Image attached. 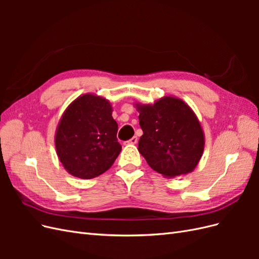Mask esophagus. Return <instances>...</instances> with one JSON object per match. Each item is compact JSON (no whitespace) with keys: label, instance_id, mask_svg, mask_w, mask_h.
Wrapping results in <instances>:
<instances>
[{"label":"esophagus","instance_id":"obj_1","mask_svg":"<svg viewBox=\"0 0 259 259\" xmlns=\"http://www.w3.org/2000/svg\"><path fill=\"white\" fill-rule=\"evenodd\" d=\"M137 142H138V138L136 136H134V137H132L130 140H127V142L125 144H126V145H136Z\"/></svg>","mask_w":259,"mask_h":259}]
</instances>
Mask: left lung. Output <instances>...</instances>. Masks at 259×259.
<instances>
[{"instance_id":"obj_1","label":"left lung","mask_w":259,"mask_h":259,"mask_svg":"<svg viewBox=\"0 0 259 259\" xmlns=\"http://www.w3.org/2000/svg\"><path fill=\"white\" fill-rule=\"evenodd\" d=\"M135 108L144 132L138 151L149 166L167 178L193 171L204 151L205 136L192 109L174 96L148 105L135 103Z\"/></svg>"}]
</instances>
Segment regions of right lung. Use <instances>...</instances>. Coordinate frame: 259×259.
I'll return each mask as SVG.
<instances>
[{"instance_id": "1", "label": "right lung", "mask_w": 259, "mask_h": 259, "mask_svg": "<svg viewBox=\"0 0 259 259\" xmlns=\"http://www.w3.org/2000/svg\"><path fill=\"white\" fill-rule=\"evenodd\" d=\"M112 111L108 99L89 93L74 99L62 113L55 147L70 175L91 179L112 166L122 150Z\"/></svg>"}]
</instances>
